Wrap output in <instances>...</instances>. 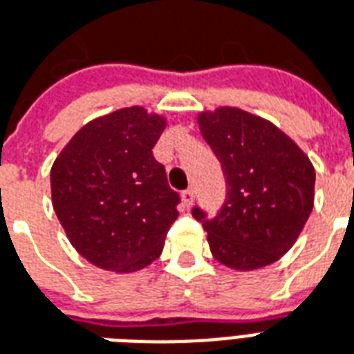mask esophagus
Listing matches in <instances>:
<instances>
[{
    "instance_id": "1",
    "label": "esophagus",
    "mask_w": 354,
    "mask_h": 354,
    "mask_svg": "<svg viewBox=\"0 0 354 354\" xmlns=\"http://www.w3.org/2000/svg\"><path fill=\"white\" fill-rule=\"evenodd\" d=\"M182 201H184L185 206H191V204H193V201H195V191L185 189L184 193H182Z\"/></svg>"
}]
</instances>
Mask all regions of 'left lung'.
Segmentation results:
<instances>
[{
    "label": "left lung",
    "mask_w": 354,
    "mask_h": 354,
    "mask_svg": "<svg viewBox=\"0 0 354 354\" xmlns=\"http://www.w3.org/2000/svg\"><path fill=\"white\" fill-rule=\"evenodd\" d=\"M204 140L223 170L227 195L216 216L193 206L214 257L253 270L285 255L313 208L315 170L276 125L240 109L198 116Z\"/></svg>",
    "instance_id": "1"
}]
</instances>
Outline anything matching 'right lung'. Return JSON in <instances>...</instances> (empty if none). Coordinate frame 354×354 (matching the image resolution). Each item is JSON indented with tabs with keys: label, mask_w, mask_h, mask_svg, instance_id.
I'll use <instances>...</instances> for the list:
<instances>
[{
	"label": "right lung",
	"mask_w": 354,
	"mask_h": 354,
	"mask_svg": "<svg viewBox=\"0 0 354 354\" xmlns=\"http://www.w3.org/2000/svg\"><path fill=\"white\" fill-rule=\"evenodd\" d=\"M165 120L140 106L84 125L50 172L52 204L75 250L99 268L135 272L153 263L180 195L151 150Z\"/></svg>",
	"instance_id": "obj_1"
}]
</instances>
